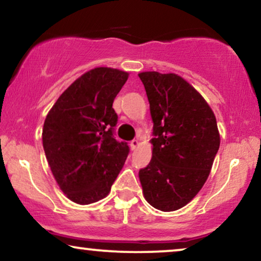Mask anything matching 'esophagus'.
I'll return each mask as SVG.
<instances>
[{
    "mask_svg": "<svg viewBox=\"0 0 261 261\" xmlns=\"http://www.w3.org/2000/svg\"><path fill=\"white\" fill-rule=\"evenodd\" d=\"M138 145H140V142H138V140H134L130 142V147L133 150H135V149L138 148Z\"/></svg>",
    "mask_w": 261,
    "mask_h": 261,
    "instance_id": "34e87169",
    "label": "esophagus"
}]
</instances>
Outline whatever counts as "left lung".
Instances as JSON below:
<instances>
[{
  "label": "left lung",
  "mask_w": 261,
  "mask_h": 261,
  "mask_svg": "<svg viewBox=\"0 0 261 261\" xmlns=\"http://www.w3.org/2000/svg\"><path fill=\"white\" fill-rule=\"evenodd\" d=\"M154 123L151 161L141 169L145 200L155 209L175 211L205 184L220 148L216 117L198 90L181 76L143 71Z\"/></svg>",
  "instance_id": "8db88e82"
}]
</instances>
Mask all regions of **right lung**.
<instances>
[{"label":"right lung","instance_id":"right-lung-1","mask_svg":"<svg viewBox=\"0 0 261 261\" xmlns=\"http://www.w3.org/2000/svg\"><path fill=\"white\" fill-rule=\"evenodd\" d=\"M128 72L98 67L76 79L48 111L43 147L52 174L71 201L95 203L110 193L128 154L113 137V101Z\"/></svg>","mask_w":261,"mask_h":261}]
</instances>
